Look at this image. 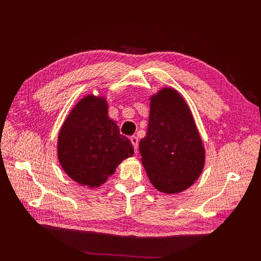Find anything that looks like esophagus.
Wrapping results in <instances>:
<instances>
[{
	"instance_id": "esophagus-1",
	"label": "esophagus",
	"mask_w": 261,
	"mask_h": 261,
	"mask_svg": "<svg viewBox=\"0 0 261 261\" xmlns=\"http://www.w3.org/2000/svg\"><path fill=\"white\" fill-rule=\"evenodd\" d=\"M130 141L132 142V145H134L135 150L137 151V149H138V143H139V140H138V138H137L136 136H132V137L130 138Z\"/></svg>"
}]
</instances>
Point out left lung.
Instances as JSON below:
<instances>
[{"instance_id": "8db88e82", "label": "left lung", "mask_w": 261, "mask_h": 261, "mask_svg": "<svg viewBox=\"0 0 261 261\" xmlns=\"http://www.w3.org/2000/svg\"><path fill=\"white\" fill-rule=\"evenodd\" d=\"M141 163L152 186L164 194H178L201 176L205 149L185 98L173 87L150 96L146 137L140 140Z\"/></svg>"}]
</instances>
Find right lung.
<instances>
[{"label": "right lung", "mask_w": 261, "mask_h": 261, "mask_svg": "<svg viewBox=\"0 0 261 261\" xmlns=\"http://www.w3.org/2000/svg\"><path fill=\"white\" fill-rule=\"evenodd\" d=\"M104 95L87 94L71 109L60 127L57 156L63 170L82 186L99 187L134 147L120 135L118 124L109 118Z\"/></svg>", "instance_id": "obj_1"}]
</instances>
